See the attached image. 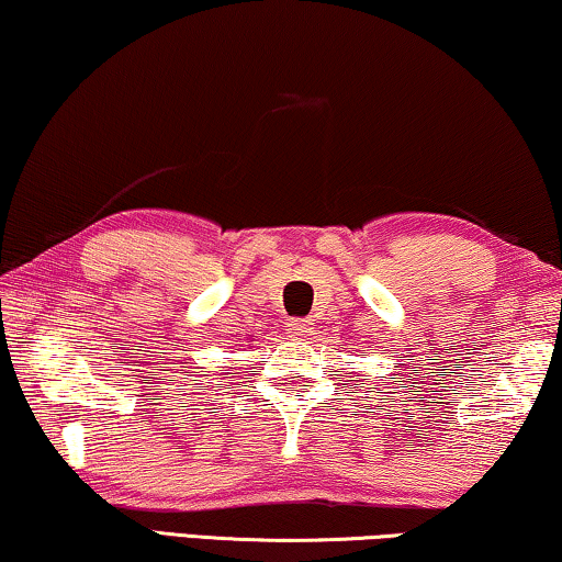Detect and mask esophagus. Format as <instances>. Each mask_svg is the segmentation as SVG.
Here are the masks:
<instances>
[{
	"label": "esophagus",
	"instance_id": "obj_1",
	"mask_svg": "<svg viewBox=\"0 0 562 562\" xmlns=\"http://www.w3.org/2000/svg\"><path fill=\"white\" fill-rule=\"evenodd\" d=\"M284 328H288L290 338H295V340L313 338V321H307V317H295V321H290Z\"/></svg>",
	"mask_w": 562,
	"mask_h": 562
}]
</instances>
